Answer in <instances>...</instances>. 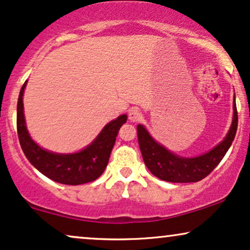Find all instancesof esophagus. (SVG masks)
<instances>
[{"label":"esophagus","instance_id":"obj_1","mask_svg":"<svg viewBox=\"0 0 250 250\" xmlns=\"http://www.w3.org/2000/svg\"><path fill=\"white\" fill-rule=\"evenodd\" d=\"M141 117H142L141 112L139 111L138 109L134 108V109H131L128 111V118H129V121H131V122H134V123L139 122L141 119Z\"/></svg>","mask_w":250,"mask_h":250}]
</instances>
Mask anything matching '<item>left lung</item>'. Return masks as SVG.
I'll return each instance as SVG.
<instances>
[{
  "label": "left lung",
  "mask_w": 250,
  "mask_h": 250,
  "mask_svg": "<svg viewBox=\"0 0 250 250\" xmlns=\"http://www.w3.org/2000/svg\"><path fill=\"white\" fill-rule=\"evenodd\" d=\"M238 128L235 95L233 118L226 137L216 147L195 157H181L158 144L144 125L137 126L138 141L142 158L148 170L158 179L168 183H196L206 178L223 160L231 147Z\"/></svg>",
  "instance_id": "8db88e82"
}]
</instances>
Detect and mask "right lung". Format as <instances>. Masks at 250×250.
Masks as SVG:
<instances>
[{
	"instance_id": "1",
	"label": "right lung",
	"mask_w": 250,
	"mask_h": 250,
	"mask_svg": "<svg viewBox=\"0 0 250 250\" xmlns=\"http://www.w3.org/2000/svg\"><path fill=\"white\" fill-rule=\"evenodd\" d=\"M24 83L17 103V132L21 147L30 163L42 174L64 185H82L95 180L104 172L110 154L115 145L119 128L127 121V116L121 115L109 122L99 135L80 151L72 154L53 153L40 147L26 127L24 115Z\"/></svg>"
}]
</instances>
